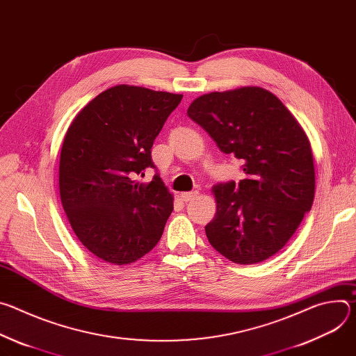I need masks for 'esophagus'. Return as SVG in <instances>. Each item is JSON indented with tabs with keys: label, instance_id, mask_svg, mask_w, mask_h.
I'll use <instances>...</instances> for the list:
<instances>
[{
	"label": "esophagus",
	"instance_id": "esophagus-1",
	"mask_svg": "<svg viewBox=\"0 0 356 356\" xmlns=\"http://www.w3.org/2000/svg\"><path fill=\"white\" fill-rule=\"evenodd\" d=\"M198 195V191H187V193H181V200L184 201V202H187V201H191V200H194L195 197Z\"/></svg>",
	"mask_w": 356,
	"mask_h": 356
}]
</instances>
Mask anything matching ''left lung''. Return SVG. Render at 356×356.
Segmentation results:
<instances>
[{"label": "left lung", "mask_w": 356, "mask_h": 356, "mask_svg": "<svg viewBox=\"0 0 356 356\" xmlns=\"http://www.w3.org/2000/svg\"><path fill=\"white\" fill-rule=\"evenodd\" d=\"M187 115L224 154L243 161L246 177L213 187L217 213L206 225L216 250L234 264L277 253L312 210L316 173L306 132L270 91L261 87L195 98Z\"/></svg>", "instance_id": "left-lung-1"}]
</instances>
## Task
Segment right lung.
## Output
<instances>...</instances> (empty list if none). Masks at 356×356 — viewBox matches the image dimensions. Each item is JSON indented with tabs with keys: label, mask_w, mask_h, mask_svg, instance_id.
Returning a JSON list of instances; mask_svg holds the SVG:
<instances>
[{
	"label": "right lung",
	"mask_w": 356,
	"mask_h": 356,
	"mask_svg": "<svg viewBox=\"0 0 356 356\" xmlns=\"http://www.w3.org/2000/svg\"><path fill=\"white\" fill-rule=\"evenodd\" d=\"M183 95L120 84L76 115L59 165L60 200L79 241L99 259L128 265L154 249L173 211L152 162V145Z\"/></svg>",
	"instance_id": "1"
}]
</instances>
